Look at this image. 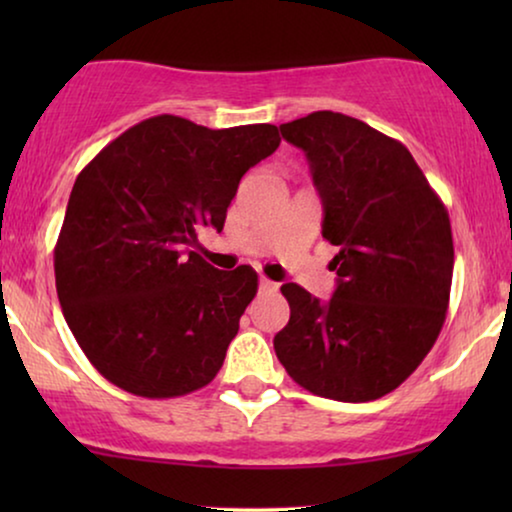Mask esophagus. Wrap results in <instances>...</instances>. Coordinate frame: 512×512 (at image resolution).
Returning <instances> with one entry per match:
<instances>
[{
	"label": "esophagus",
	"instance_id": "obj_1",
	"mask_svg": "<svg viewBox=\"0 0 512 512\" xmlns=\"http://www.w3.org/2000/svg\"><path fill=\"white\" fill-rule=\"evenodd\" d=\"M258 289H261V291H277V284L270 282V279L261 277V279H258Z\"/></svg>",
	"mask_w": 512,
	"mask_h": 512
}]
</instances>
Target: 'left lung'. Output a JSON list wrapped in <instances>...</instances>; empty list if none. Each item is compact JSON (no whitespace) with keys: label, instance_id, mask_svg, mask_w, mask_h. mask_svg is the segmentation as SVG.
Wrapping results in <instances>:
<instances>
[{"label":"left lung","instance_id":"1","mask_svg":"<svg viewBox=\"0 0 512 512\" xmlns=\"http://www.w3.org/2000/svg\"><path fill=\"white\" fill-rule=\"evenodd\" d=\"M279 130L310 163L338 286L328 303L282 286L291 317L277 359L312 394L375 401L415 373L445 324L450 216L412 153L359 118L314 111Z\"/></svg>","mask_w":512,"mask_h":512}]
</instances>
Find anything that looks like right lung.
Masks as SVG:
<instances>
[{
	"instance_id": "1",
	"label": "right lung",
	"mask_w": 512,
	"mask_h": 512,
	"mask_svg": "<svg viewBox=\"0 0 512 512\" xmlns=\"http://www.w3.org/2000/svg\"><path fill=\"white\" fill-rule=\"evenodd\" d=\"M279 142L270 123L209 130L163 114L125 130L76 177L55 289L69 331L111 384L172 398L219 373L258 275L216 270L193 249L200 228L221 233L244 172Z\"/></svg>"
}]
</instances>
